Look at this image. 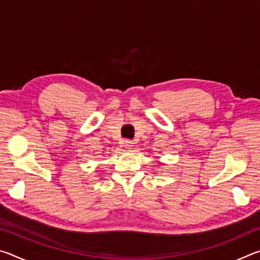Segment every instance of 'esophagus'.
Listing matches in <instances>:
<instances>
[{"instance_id":"obj_1","label":"esophagus","mask_w":260,"mask_h":260,"mask_svg":"<svg viewBox=\"0 0 260 260\" xmlns=\"http://www.w3.org/2000/svg\"><path fill=\"white\" fill-rule=\"evenodd\" d=\"M124 146H125L127 150H132V149H133V142H132V141H129V140H126L124 142Z\"/></svg>"}]
</instances>
